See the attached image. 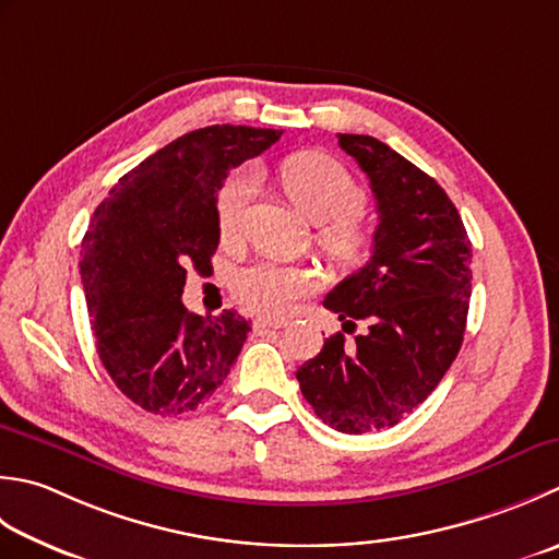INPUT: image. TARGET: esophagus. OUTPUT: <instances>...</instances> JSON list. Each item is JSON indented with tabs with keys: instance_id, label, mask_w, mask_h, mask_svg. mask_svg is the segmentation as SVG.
<instances>
[{
	"instance_id": "esophagus-1",
	"label": "esophagus",
	"mask_w": 559,
	"mask_h": 559,
	"mask_svg": "<svg viewBox=\"0 0 559 559\" xmlns=\"http://www.w3.org/2000/svg\"><path fill=\"white\" fill-rule=\"evenodd\" d=\"M251 324H254L257 332H264V330H281V326L288 324V320H271V317H257V320Z\"/></svg>"
}]
</instances>
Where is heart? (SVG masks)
Instances as JSON below:
<instances>
[{
    "mask_svg": "<svg viewBox=\"0 0 559 559\" xmlns=\"http://www.w3.org/2000/svg\"><path fill=\"white\" fill-rule=\"evenodd\" d=\"M278 186L288 201L308 215L317 229V247L336 269H356L373 249V233L358 215L366 191L342 162L317 150H302L278 164ZM251 186L245 174H235L217 193V225L225 239H233L242 223ZM320 286L308 266L261 259L235 276V298L247 310L266 317L288 314L302 298Z\"/></svg>",
    "mask_w": 559,
    "mask_h": 559,
    "instance_id": "obj_1",
    "label": "heart"
}]
</instances>
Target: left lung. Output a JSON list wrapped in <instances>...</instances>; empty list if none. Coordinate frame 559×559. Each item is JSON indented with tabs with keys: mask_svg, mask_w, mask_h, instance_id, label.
<instances>
[{
	"mask_svg": "<svg viewBox=\"0 0 559 559\" xmlns=\"http://www.w3.org/2000/svg\"><path fill=\"white\" fill-rule=\"evenodd\" d=\"M376 195L373 257L324 298V308L368 332L344 352V334L298 368L317 417L342 433H376L407 417L461 352L473 245L453 201L429 174L370 135L338 133Z\"/></svg>",
	"mask_w": 559,
	"mask_h": 559,
	"instance_id": "obj_1",
	"label": "left lung"
}]
</instances>
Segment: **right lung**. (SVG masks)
<instances>
[{"mask_svg":"<svg viewBox=\"0 0 559 559\" xmlns=\"http://www.w3.org/2000/svg\"><path fill=\"white\" fill-rule=\"evenodd\" d=\"M278 138L281 130L249 126L191 130L120 177L94 211L80 271L96 354L145 412L199 409L242 352L251 332L242 314H193L181 293L186 269H213L227 171Z\"/></svg>","mask_w":559,"mask_h":559,"instance_id":"add662e5","label":"right lung"}]
</instances>
